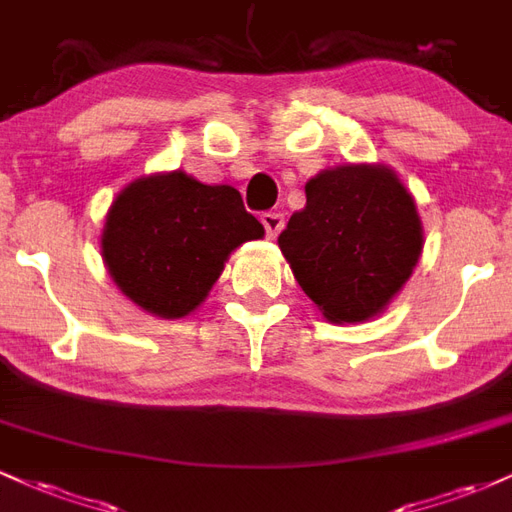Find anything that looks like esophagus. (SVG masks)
Wrapping results in <instances>:
<instances>
[{
    "label": "esophagus",
    "mask_w": 512,
    "mask_h": 512,
    "mask_svg": "<svg viewBox=\"0 0 512 512\" xmlns=\"http://www.w3.org/2000/svg\"><path fill=\"white\" fill-rule=\"evenodd\" d=\"M262 226L267 231V238H276L281 233V228H284V216L276 214V211H264Z\"/></svg>",
    "instance_id": "esophagus-1"
}]
</instances>
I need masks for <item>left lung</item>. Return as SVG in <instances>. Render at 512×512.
<instances>
[{
	"label": "left lung",
	"mask_w": 512,
	"mask_h": 512,
	"mask_svg": "<svg viewBox=\"0 0 512 512\" xmlns=\"http://www.w3.org/2000/svg\"><path fill=\"white\" fill-rule=\"evenodd\" d=\"M298 286L334 325L378 317L424 250L414 195L385 163H344L305 182V207L279 236Z\"/></svg>",
	"instance_id": "obj_1"
}]
</instances>
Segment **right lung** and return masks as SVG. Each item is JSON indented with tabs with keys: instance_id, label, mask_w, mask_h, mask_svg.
I'll return each instance as SVG.
<instances>
[{
	"instance_id": "right-lung-1",
	"label": "right lung",
	"mask_w": 512,
	"mask_h": 512,
	"mask_svg": "<svg viewBox=\"0 0 512 512\" xmlns=\"http://www.w3.org/2000/svg\"><path fill=\"white\" fill-rule=\"evenodd\" d=\"M262 236L236 187L163 170L117 192L105 214L101 255L127 301L180 320L204 303L231 252Z\"/></svg>"
}]
</instances>
